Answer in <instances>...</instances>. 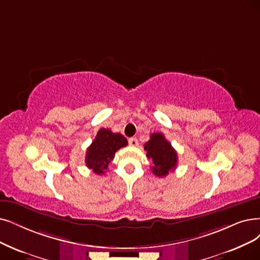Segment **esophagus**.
<instances>
[{
  "instance_id": "esophagus-1",
  "label": "esophagus",
  "mask_w": 260,
  "mask_h": 260,
  "mask_svg": "<svg viewBox=\"0 0 260 260\" xmlns=\"http://www.w3.org/2000/svg\"><path fill=\"white\" fill-rule=\"evenodd\" d=\"M129 145L130 146H139V141L137 138H130L129 139Z\"/></svg>"
}]
</instances>
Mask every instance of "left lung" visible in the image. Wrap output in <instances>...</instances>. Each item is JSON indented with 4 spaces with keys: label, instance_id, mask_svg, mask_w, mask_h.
Instances as JSON below:
<instances>
[{
    "label": "left lung",
    "instance_id": "8db88e82",
    "mask_svg": "<svg viewBox=\"0 0 260 260\" xmlns=\"http://www.w3.org/2000/svg\"><path fill=\"white\" fill-rule=\"evenodd\" d=\"M144 149L147 158L152 161V173L158 177H165L177 166V152L162 133H152L150 140L145 143Z\"/></svg>",
    "mask_w": 260,
    "mask_h": 260
}]
</instances>
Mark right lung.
<instances>
[{"label":"right lung","instance_id":"right-lung-1","mask_svg":"<svg viewBox=\"0 0 260 260\" xmlns=\"http://www.w3.org/2000/svg\"><path fill=\"white\" fill-rule=\"evenodd\" d=\"M127 145L128 141L120 133H113L110 129L101 128L87 148L86 166L97 175L105 174L108 165L115 157V152Z\"/></svg>","mask_w":260,"mask_h":260}]
</instances>
